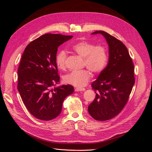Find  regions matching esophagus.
<instances>
[{
	"instance_id": "obj_1",
	"label": "esophagus",
	"mask_w": 152,
	"mask_h": 152,
	"mask_svg": "<svg viewBox=\"0 0 152 152\" xmlns=\"http://www.w3.org/2000/svg\"><path fill=\"white\" fill-rule=\"evenodd\" d=\"M75 91H85V88H82V87H77L75 89Z\"/></svg>"
}]
</instances>
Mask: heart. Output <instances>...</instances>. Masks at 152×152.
<instances>
[{"label": "heart", "instance_id": "1", "mask_svg": "<svg viewBox=\"0 0 152 152\" xmlns=\"http://www.w3.org/2000/svg\"><path fill=\"white\" fill-rule=\"evenodd\" d=\"M72 49L78 55L84 58V65L94 73H99L104 70L108 62L107 49L103 45H97L89 41L82 40L73 45ZM67 54L65 50H61L57 53L56 63L58 68L64 70L66 67ZM91 77L89 70L72 72L63 78L64 82L77 87L85 86Z\"/></svg>", "mask_w": 152, "mask_h": 152}]
</instances>
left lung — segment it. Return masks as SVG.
Segmentation results:
<instances>
[{
  "label": "left lung",
  "mask_w": 152,
  "mask_h": 152,
  "mask_svg": "<svg viewBox=\"0 0 152 152\" xmlns=\"http://www.w3.org/2000/svg\"><path fill=\"white\" fill-rule=\"evenodd\" d=\"M102 34L109 47L107 66L91 84L96 98L88 107V112L95 120H110L120 113L126 104L134 84V65L126 45L121 40L104 31Z\"/></svg>",
  "instance_id": "1"
}]
</instances>
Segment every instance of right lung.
Masks as SVG:
<instances>
[{
  "label": "right lung",
  "instance_id": "add662e5",
  "mask_svg": "<svg viewBox=\"0 0 152 152\" xmlns=\"http://www.w3.org/2000/svg\"><path fill=\"white\" fill-rule=\"evenodd\" d=\"M73 36L46 34L26 47L18 70V90L30 113L37 118L50 121L57 117L66 96L73 93L71 85L59 82L56 56L59 45Z\"/></svg>",
  "mask_w": 152,
  "mask_h": 152
}]
</instances>
